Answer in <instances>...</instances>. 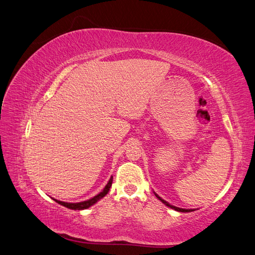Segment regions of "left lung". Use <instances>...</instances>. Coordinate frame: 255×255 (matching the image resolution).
I'll return each mask as SVG.
<instances>
[{"instance_id":"left-lung-1","label":"left lung","mask_w":255,"mask_h":255,"mask_svg":"<svg viewBox=\"0 0 255 255\" xmlns=\"http://www.w3.org/2000/svg\"><path fill=\"white\" fill-rule=\"evenodd\" d=\"M155 195L157 196V198L160 200V201H161L162 203H163V204H165L166 206H169L170 208H172V209H175V210H177V212H181V213H189V212H192V210L191 209H184V208H179V207H176V206H173V205H171V204H169V203L168 202H165L164 200H162L161 198H160V196L159 195H157L156 193H155Z\"/></svg>"}]
</instances>
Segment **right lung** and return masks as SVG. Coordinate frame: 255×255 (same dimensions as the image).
I'll use <instances>...</instances> for the list:
<instances>
[{
  "mask_svg": "<svg viewBox=\"0 0 255 255\" xmlns=\"http://www.w3.org/2000/svg\"><path fill=\"white\" fill-rule=\"evenodd\" d=\"M112 181H113V177L110 178V180H109V183L107 184V186L105 187V189L103 191H101L99 194L95 195L94 198L87 200V201H84V202H80V203H67V202H62V201H57L55 199H53L56 203H59V204L67 207L69 209H75V210H81V209H86L91 207L92 205L95 204V203L97 201H99L100 199H103L104 196L107 195V193L109 192V190H110V187L112 186Z\"/></svg>",
  "mask_w": 255,
  "mask_h": 255,
  "instance_id": "1",
  "label": "right lung"
}]
</instances>
